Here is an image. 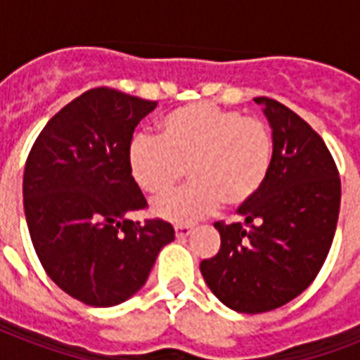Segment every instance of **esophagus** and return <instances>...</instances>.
<instances>
[{"label":"esophagus","instance_id":"34e87169","mask_svg":"<svg viewBox=\"0 0 360 360\" xmlns=\"http://www.w3.org/2000/svg\"><path fill=\"white\" fill-rule=\"evenodd\" d=\"M191 233H192L191 226H175V236H177V239H185V237H188Z\"/></svg>","mask_w":360,"mask_h":360}]
</instances>
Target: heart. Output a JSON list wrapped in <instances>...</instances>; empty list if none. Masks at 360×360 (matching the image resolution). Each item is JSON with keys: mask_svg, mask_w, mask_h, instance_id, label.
<instances>
[{"mask_svg": "<svg viewBox=\"0 0 360 360\" xmlns=\"http://www.w3.org/2000/svg\"><path fill=\"white\" fill-rule=\"evenodd\" d=\"M271 129L257 117L207 103L175 108L158 123V138L138 134L129 166L141 191L164 194L185 175L191 185L155 200V217L192 224L228 207H243L259 194L273 164Z\"/></svg>", "mask_w": 360, "mask_h": 360, "instance_id": "heart-1", "label": "heart"}]
</instances>
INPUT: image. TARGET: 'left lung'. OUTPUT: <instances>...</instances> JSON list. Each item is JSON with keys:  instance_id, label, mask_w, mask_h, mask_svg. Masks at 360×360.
<instances>
[{"instance_id": "1", "label": "left lung", "mask_w": 360, "mask_h": 360, "mask_svg": "<svg viewBox=\"0 0 360 360\" xmlns=\"http://www.w3.org/2000/svg\"><path fill=\"white\" fill-rule=\"evenodd\" d=\"M273 130L271 174L240 222L214 228L220 250L200 263L209 290L240 314L284 307L318 276L340 213V177L321 136L273 98H254Z\"/></svg>"}]
</instances>
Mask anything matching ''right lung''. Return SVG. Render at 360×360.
I'll use <instances>...</instances> for the list:
<instances>
[{"label":"right lung","instance_id":"1","mask_svg":"<svg viewBox=\"0 0 360 360\" xmlns=\"http://www.w3.org/2000/svg\"><path fill=\"white\" fill-rule=\"evenodd\" d=\"M157 103L97 87L59 110L24 169V211L42 267L89 307H115L146 284L162 246L164 220H130L147 205L130 174L136 124Z\"/></svg>","mask_w":360,"mask_h":360}]
</instances>
